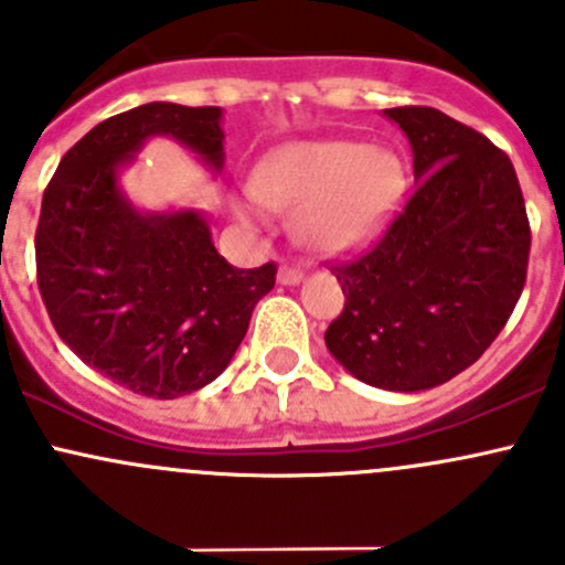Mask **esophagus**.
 Segmentation results:
<instances>
[{"label":"esophagus","instance_id":"1","mask_svg":"<svg viewBox=\"0 0 565 565\" xmlns=\"http://www.w3.org/2000/svg\"><path fill=\"white\" fill-rule=\"evenodd\" d=\"M303 278V270L298 265H281L278 267V281L281 284H298Z\"/></svg>","mask_w":565,"mask_h":565}]
</instances>
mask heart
<instances>
[{"label": "heart", "instance_id": "b5f03b06", "mask_svg": "<svg viewBox=\"0 0 565 565\" xmlns=\"http://www.w3.org/2000/svg\"><path fill=\"white\" fill-rule=\"evenodd\" d=\"M404 191L402 158L361 141H300L267 158L256 193L276 210H298L306 246L339 250L383 224Z\"/></svg>", "mask_w": 565, "mask_h": 565}]
</instances>
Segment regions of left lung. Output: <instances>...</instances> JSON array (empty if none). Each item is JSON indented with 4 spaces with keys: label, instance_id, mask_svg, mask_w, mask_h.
Masks as SVG:
<instances>
[{
    "label": "left lung",
    "instance_id": "left-lung-1",
    "mask_svg": "<svg viewBox=\"0 0 565 565\" xmlns=\"http://www.w3.org/2000/svg\"><path fill=\"white\" fill-rule=\"evenodd\" d=\"M385 114L418 182L372 246L330 267L347 300L324 344L363 383L413 393L457 377L505 328L530 221L514 163L487 136L431 106Z\"/></svg>",
    "mask_w": 565,
    "mask_h": 565
}]
</instances>
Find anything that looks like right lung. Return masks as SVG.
Masks as SVG:
<instances>
[{
  "label": "right lung",
  "mask_w": 565,
  "mask_h": 565,
  "mask_svg": "<svg viewBox=\"0 0 565 565\" xmlns=\"http://www.w3.org/2000/svg\"><path fill=\"white\" fill-rule=\"evenodd\" d=\"M172 136L218 172V106L145 104L95 125L62 156L40 204L38 287L60 339L122 388L177 398L213 383L250 311L276 287V262L241 270L193 210L145 215L117 169L150 136Z\"/></svg>",
  "instance_id": "obj_1"
}]
</instances>
